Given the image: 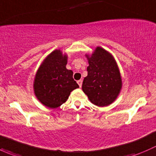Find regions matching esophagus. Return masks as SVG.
Segmentation results:
<instances>
[{
	"instance_id": "34e87169",
	"label": "esophagus",
	"mask_w": 156,
	"mask_h": 156,
	"mask_svg": "<svg viewBox=\"0 0 156 156\" xmlns=\"http://www.w3.org/2000/svg\"><path fill=\"white\" fill-rule=\"evenodd\" d=\"M77 82H78V85H79L80 87H81V86H82V80H78V81H77Z\"/></svg>"
}]
</instances>
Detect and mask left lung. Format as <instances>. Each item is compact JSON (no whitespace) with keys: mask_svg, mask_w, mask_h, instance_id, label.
<instances>
[{"mask_svg":"<svg viewBox=\"0 0 156 156\" xmlns=\"http://www.w3.org/2000/svg\"><path fill=\"white\" fill-rule=\"evenodd\" d=\"M87 76L82 90L90 101L97 106H107L115 101L122 88V78L114 58L104 49L97 48L90 57Z\"/></svg>","mask_w":156,"mask_h":156,"instance_id":"8db88e82","label":"left lung"}]
</instances>
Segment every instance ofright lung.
Instances as JSON below:
<instances>
[{"label": "right lung", "mask_w": 156, "mask_h": 156, "mask_svg": "<svg viewBox=\"0 0 156 156\" xmlns=\"http://www.w3.org/2000/svg\"><path fill=\"white\" fill-rule=\"evenodd\" d=\"M66 55L56 50L44 61L35 75L34 90L39 101L49 108L65 103L73 90L79 87L73 79V72L66 67Z\"/></svg>", "instance_id": "right-lung-1"}]
</instances>
